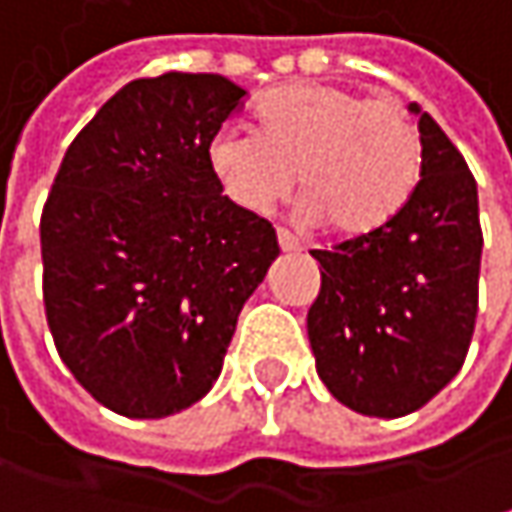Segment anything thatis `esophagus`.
Returning <instances> with one entry per match:
<instances>
[{
    "label": "esophagus",
    "mask_w": 512,
    "mask_h": 512,
    "mask_svg": "<svg viewBox=\"0 0 512 512\" xmlns=\"http://www.w3.org/2000/svg\"><path fill=\"white\" fill-rule=\"evenodd\" d=\"M278 246H281V252H301L298 237H295V234H289L286 228H278Z\"/></svg>",
    "instance_id": "34e87169"
}]
</instances>
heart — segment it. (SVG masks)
<instances>
[{"label":"heart","mask_w":512,"mask_h":512,"mask_svg":"<svg viewBox=\"0 0 512 512\" xmlns=\"http://www.w3.org/2000/svg\"><path fill=\"white\" fill-rule=\"evenodd\" d=\"M226 196L266 214L292 188L304 214L342 237L382 228L414 194L423 138L394 98H368L333 83H289L255 109V133L226 127L208 144Z\"/></svg>","instance_id":"1"}]
</instances>
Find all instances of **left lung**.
Segmentation results:
<instances>
[{"label": "left lung", "instance_id": "left-lung-1", "mask_svg": "<svg viewBox=\"0 0 512 512\" xmlns=\"http://www.w3.org/2000/svg\"><path fill=\"white\" fill-rule=\"evenodd\" d=\"M420 138V182L400 214L310 252L321 263L307 313L316 371L342 406L368 417L426 406L461 371L478 316L475 176L429 112Z\"/></svg>", "mask_w": 512, "mask_h": 512}]
</instances>
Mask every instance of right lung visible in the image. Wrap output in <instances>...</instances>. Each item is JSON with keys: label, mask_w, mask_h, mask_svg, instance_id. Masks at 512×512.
Here are the masks:
<instances>
[{"label": "right lung", "mask_w": 512, "mask_h": 512, "mask_svg": "<svg viewBox=\"0 0 512 512\" xmlns=\"http://www.w3.org/2000/svg\"><path fill=\"white\" fill-rule=\"evenodd\" d=\"M223 75L127 83L69 144L40 217L43 301L66 368L124 417H167L223 371L246 298L281 255L217 182L208 144L243 109Z\"/></svg>", "instance_id": "right-lung-1"}]
</instances>
